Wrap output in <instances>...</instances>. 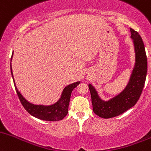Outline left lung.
<instances>
[{
  "label": "left lung",
  "mask_w": 151,
  "mask_h": 151,
  "mask_svg": "<svg viewBox=\"0 0 151 151\" xmlns=\"http://www.w3.org/2000/svg\"><path fill=\"white\" fill-rule=\"evenodd\" d=\"M130 33L135 46V65L124 91L110 101H103L98 96L96 89L91 84L88 85L93 111L101 118H113L126 112L138 102L143 91L148 70L146 53L139 33L132 28Z\"/></svg>",
  "instance_id": "8db88e82"
}]
</instances>
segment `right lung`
Here are the masks:
<instances>
[{
	"instance_id": "right-lung-1",
	"label": "right lung",
	"mask_w": 151,
	"mask_h": 151,
	"mask_svg": "<svg viewBox=\"0 0 151 151\" xmlns=\"http://www.w3.org/2000/svg\"><path fill=\"white\" fill-rule=\"evenodd\" d=\"M11 70L12 76H13L11 65ZM13 81H14V79H13ZM80 83V81H78V82L74 83L66 86L63 91L61 98H60V100L55 104L49 106H36V105H33L28 102L18 91L15 82L14 86L16 88L18 98L21 101V104L23 105V108L27 111V112L29 113L31 116L38 118V119L48 121H58L62 120L68 113V106L71 93H72L73 90L78 85H79Z\"/></svg>"
}]
</instances>
